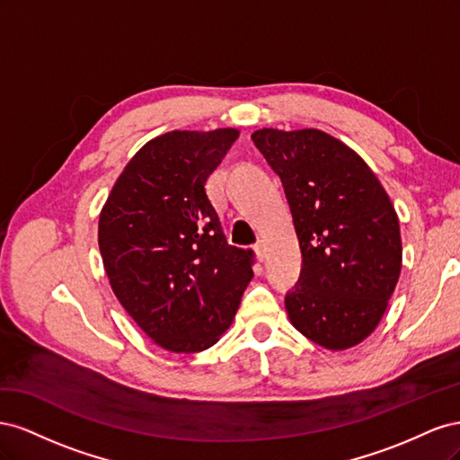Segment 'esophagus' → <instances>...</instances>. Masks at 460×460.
Wrapping results in <instances>:
<instances>
[{
    "label": "esophagus",
    "mask_w": 460,
    "mask_h": 460,
    "mask_svg": "<svg viewBox=\"0 0 460 460\" xmlns=\"http://www.w3.org/2000/svg\"><path fill=\"white\" fill-rule=\"evenodd\" d=\"M264 252H267V249H264V243H262V242H259V243L255 245V255H257V259H259V261H262V259H264Z\"/></svg>",
    "instance_id": "obj_1"
}]
</instances>
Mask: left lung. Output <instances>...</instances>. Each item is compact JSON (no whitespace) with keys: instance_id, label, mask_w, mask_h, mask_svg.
Here are the masks:
<instances>
[{"instance_id":"1","label":"left lung","mask_w":460,"mask_h":460,"mask_svg":"<svg viewBox=\"0 0 460 460\" xmlns=\"http://www.w3.org/2000/svg\"><path fill=\"white\" fill-rule=\"evenodd\" d=\"M252 140L280 176L303 255L289 323L330 351L380 324L402 262L399 218L357 151L323 130L261 128Z\"/></svg>"}]
</instances>
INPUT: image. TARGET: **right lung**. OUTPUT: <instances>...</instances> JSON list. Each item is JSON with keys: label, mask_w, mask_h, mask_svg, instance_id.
Listing matches in <instances>:
<instances>
[{"label": "right lung", "mask_w": 460, "mask_h": 460, "mask_svg": "<svg viewBox=\"0 0 460 460\" xmlns=\"http://www.w3.org/2000/svg\"><path fill=\"white\" fill-rule=\"evenodd\" d=\"M238 128L172 130L127 163L100 213L103 269L134 323L172 353H198L225 333L253 252L228 245L205 191Z\"/></svg>", "instance_id": "1"}]
</instances>
